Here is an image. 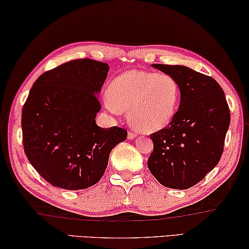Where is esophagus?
<instances>
[{
	"instance_id": "1",
	"label": "esophagus",
	"mask_w": 249,
	"mask_h": 249,
	"mask_svg": "<svg viewBox=\"0 0 249 249\" xmlns=\"http://www.w3.org/2000/svg\"><path fill=\"white\" fill-rule=\"evenodd\" d=\"M136 134H137V133H136L135 131H129V132H128V139H129V140L135 139Z\"/></svg>"
}]
</instances>
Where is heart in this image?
<instances>
[{
	"label": "heart",
	"mask_w": 249,
	"mask_h": 249,
	"mask_svg": "<svg viewBox=\"0 0 249 249\" xmlns=\"http://www.w3.org/2000/svg\"><path fill=\"white\" fill-rule=\"evenodd\" d=\"M180 97L179 83L173 76L129 70L113 80L105 105L114 114L128 109L131 124L141 132L152 133L173 121Z\"/></svg>",
	"instance_id": "1"
}]
</instances>
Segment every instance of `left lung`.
<instances>
[{
  "label": "left lung",
  "instance_id": "1",
  "mask_svg": "<svg viewBox=\"0 0 249 249\" xmlns=\"http://www.w3.org/2000/svg\"><path fill=\"white\" fill-rule=\"evenodd\" d=\"M179 83V109L166 127L152 133L147 166L164 187L189 189L219 162L231 123L225 92L213 77L184 66L153 65Z\"/></svg>",
  "mask_w": 249,
  "mask_h": 249
}]
</instances>
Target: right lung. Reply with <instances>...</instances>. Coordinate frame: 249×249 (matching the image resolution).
Returning <instances> with one entry per match:
<instances>
[{"mask_svg":"<svg viewBox=\"0 0 249 249\" xmlns=\"http://www.w3.org/2000/svg\"><path fill=\"white\" fill-rule=\"evenodd\" d=\"M109 67L83 58L43 72L22 108V140L29 162L48 183L83 190L101 180L110 151L127 137L125 128L96 125L102 106L96 94Z\"/></svg>","mask_w":249,"mask_h":249,"instance_id":"1","label":"right lung"}]
</instances>
